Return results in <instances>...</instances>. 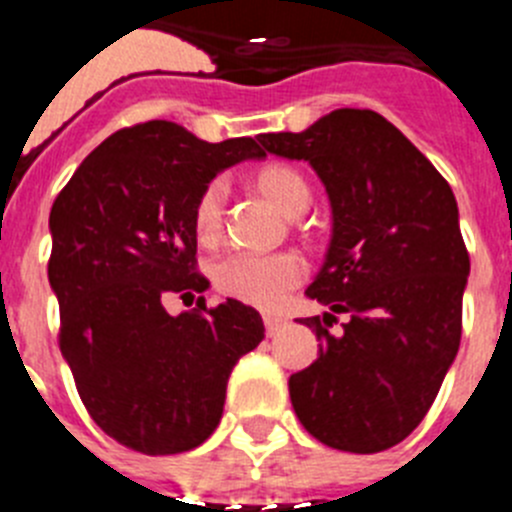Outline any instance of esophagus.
Instances as JSON below:
<instances>
[{
    "mask_svg": "<svg viewBox=\"0 0 512 512\" xmlns=\"http://www.w3.org/2000/svg\"><path fill=\"white\" fill-rule=\"evenodd\" d=\"M264 328H266V336H277L279 330L284 328V320L274 318V315H264Z\"/></svg>",
    "mask_w": 512,
    "mask_h": 512,
    "instance_id": "obj_1",
    "label": "esophagus"
}]
</instances>
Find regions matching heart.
Wrapping results in <instances>:
<instances>
[{"label":"heart","instance_id":"1","mask_svg":"<svg viewBox=\"0 0 512 512\" xmlns=\"http://www.w3.org/2000/svg\"><path fill=\"white\" fill-rule=\"evenodd\" d=\"M256 192L264 194L284 215L295 217L310 205V184L295 166L271 161L251 174ZM225 184L220 179L205 184L192 207L194 238L202 246H212L223 235ZM305 279V264L295 253H228L212 264V284L223 297L259 310H277L292 289Z\"/></svg>","mask_w":512,"mask_h":512}]
</instances>
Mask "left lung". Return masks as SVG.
Returning a JSON list of instances; mask_svg holds the SVG:
<instances>
[{"instance_id":"obj_1","label":"left lung","mask_w":512,"mask_h":512,"mask_svg":"<svg viewBox=\"0 0 512 512\" xmlns=\"http://www.w3.org/2000/svg\"><path fill=\"white\" fill-rule=\"evenodd\" d=\"M269 153L310 161L333 207L328 256L305 295L328 305L302 318L318 361L289 377L310 436L377 454L431 410L461 341L469 253L449 182L390 120L343 107L302 133H266ZM348 311L338 337L327 320Z\"/></svg>"}]
</instances>
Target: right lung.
Listing matches in <instances>:
<instances>
[{
  "instance_id": "1",
  "label": "right lung",
  "mask_w": 512,
  "mask_h": 512,
  "mask_svg": "<svg viewBox=\"0 0 512 512\" xmlns=\"http://www.w3.org/2000/svg\"><path fill=\"white\" fill-rule=\"evenodd\" d=\"M261 156L253 138L207 143L176 122H138L99 143L53 202L58 346L87 413L128 449L182 454L210 438L233 366L264 338L243 302L200 300L176 318L164 307L210 284L197 271V194Z\"/></svg>"
}]
</instances>
